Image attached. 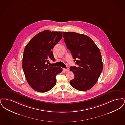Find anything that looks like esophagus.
Listing matches in <instances>:
<instances>
[{"instance_id":"1","label":"esophagus","mask_w":125,"mask_h":125,"mask_svg":"<svg viewBox=\"0 0 125 125\" xmlns=\"http://www.w3.org/2000/svg\"><path fill=\"white\" fill-rule=\"evenodd\" d=\"M64 71H65V72H68L69 70L68 69H64Z\"/></svg>"}]
</instances>
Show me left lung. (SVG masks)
<instances>
[{"label": "left lung", "mask_w": 125, "mask_h": 125, "mask_svg": "<svg viewBox=\"0 0 125 125\" xmlns=\"http://www.w3.org/2000/svg\"><path fill=\"white\" fill-rule=\"evenodd\" d=\"M67 48L70 51L78 67L71 66L74 78L70 84L75 89L86 91L97 82L103 70L101 52L88 36L73 32H63Z\"/></svg>", "instance_id": "left-lung-1"}]
</instances>
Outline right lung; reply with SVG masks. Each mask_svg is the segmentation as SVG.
Segmentation results:
<instances>
[{
    "label": "right lung",
    "mask_w": 125,
    "mask_h": 125,
    "mask_svg": "<svg viewBox=\"0 0 125 125\" xmlns=\"http://www.w3.org/2000/svg\"><path fill=\"white\" fill-rule=\"evenodd\" d=\"M62 37V32L44 30L34 36L26 45L22 59L26 79L33 89L45 92L56 83V76L62 71L59 67L50 66L55 61L52 49Z\"/></svg>",
    "instance_id": "add662e5"
}]
</instances>
